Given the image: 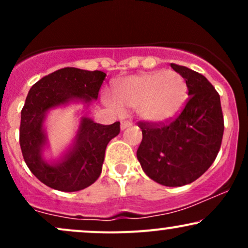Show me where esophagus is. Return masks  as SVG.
I'll return each mask as SVG.
<instances>
[{
  "label": "esophagus",
  "instance_id": "1",
  "mask_svg": "<svg viewBox=\"0 0 248 248\" xmlns=\"http://www.w3.org/2000/svg\"><path fill=\"white\" fill-rule=\"evenodd\" d=\"M129 126H130V122L129 121H122L120 128H121V130H124V129H126V128H128Z\"/></svg>",
  "mask_w": 248,
  "mask_h": 248
}]
</instances>
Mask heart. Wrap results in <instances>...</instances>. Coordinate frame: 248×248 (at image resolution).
<instances>
[{"instance_id":"obj_1","label":"heart","mask_w":248,"mask_h":248,"mask_svg":"<svg viewBox=\"0 0 248 248\" xmlns=\"http://www.w3.org/2000/svg\"><path fill=\"white\" fill-rule=\"evenodd\" d=\"M115 99L107 93L104 100L118 112L135 109L148 124H166L179 114L187 98L184 78L175 71H153L124 77L114 84Z\"/></svg>"}]
</instances>
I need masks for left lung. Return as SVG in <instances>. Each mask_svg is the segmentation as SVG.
Returning a JSON list of instances; mask_svg holds the SVG:
<instances>
[{
    "label": "left lung",
    "instance_id": "obj_1",
    "mask_svg": "<svg viewBox=\"0 0 248 248\" xmlns=\"http://www.w3.org/2000/svg\"><path fill=\"white\" fill-rule=\"evenodd\" d=\"M184 78L190 96L167 126L140 122L142 141L136 156L146 175L166 186L192 183L211 167L220 149L224 118L220 96L201 73L171 64Z\"/></svg>",
    "mask_w": 248,
    "mask_h": 248
}]
</instances>
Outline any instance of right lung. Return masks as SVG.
Segmentation results:
<instances>
[{
    "mask_svg": "<svg viewBox=\"0 0 248 248\" xmlns=\"http://www.w3.org/2000/svg\"><path fill=\"white\" fill-rule=\"evenodd\" d=\"M106 73L64 67L39 79L28 93L21 112L19 144L27 166L45 186L65 192L79 191L100 176L108 142L120 133V122L96 124L79 109L78 129L69 147L57 158H47L45 121L51 110L70 105L87 108L98 93Z\"/></svg>",
    "mask_w": 248,
    "mask_h": 248,
    "instance_id": "obj_1",
    "label": "right lung"
}]
</instances>
